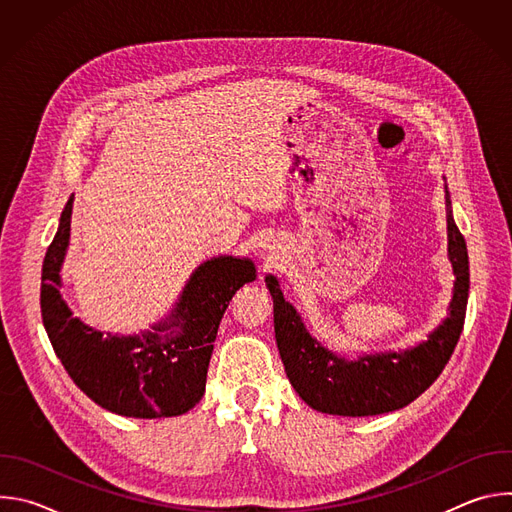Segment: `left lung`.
I'll return each instance as SVG.
<instances>
[{"label":"left lung","instance_id":"1","mask_svg":"<svg viewBox=\"0 0 512 512\" xmlns=\"http://www.w3.org/2000/svg\"><path fill=\"white\" fill-rule=\"evenodd\" d=\"M448 255L456 281L444 324L411 350L367 354L358 360L338 358L320 346L308 334L296 308L283 300L279 281L273 275L265 277L273 298L275 340L287 379L312 409L344 417L389 413L415 401L442 375L464 328L470 289L466 241L452 218L450 194Z\"/></svg>","mask_w":512,"mask_h":512}]
</instances>
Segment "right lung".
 Returning a JSON list of instances; mask_svg holds the SVG:
<instances>
[{
    "label": "right lung",
    "instance_id": "1",
    "mask_svg": "<svg viewBox=\"0 0 512 512\" xmlns=\"http://www.w3.org/2000/svg\"><path fill=\"white\" fill-rule=\"evenodd\" d=\"M72 196L42 263L40 308L50 344L75 385L103 409L139 419L190 411L206 387V371L233 296L255 279L249 259L214 257L190 277L168 322L141 336H103L72 318L60 298V265L70 237Z\"/></svg>",
    "mask_w": 512,
    "mask_h": 512
}]
</instances>
